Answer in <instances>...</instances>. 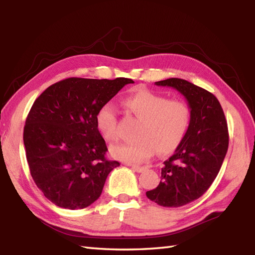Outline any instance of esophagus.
I'll return each mask as SVG.
<instances>
[{
	"mask_svg": "<svg viewBox=\"0 0 255 255\" xmlns=\"http://www.w3.org/2000/svg\"><path fill=\"white\" fill-rule=\"evenodd\" d=\"M131 169L133 171H136L137 173H141V172L147 170V167H145V166H138V165H131Z\"/></svg>",
	"mask_w": 255,
	"mask_h": 255,
	"instance_id": "1",
	"label": "esophagus"
}]
</instances>
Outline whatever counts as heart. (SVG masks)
I'll return each instance as SVG.
<instances>
[{
  "mask_svg": "<svg viewBox=\"0 0 255 255\" xmlns=\"http://www.w3.org/2000/svg\"><path fill=\"white\" fill-rule=\"evenodd\" d=\"M124 106L141 121L134 142L113 145L114 158L127 163H142L155 151L169 154L175 151L185 138L192 121L191 107L181 100H169L149 90L138 89L125 97ZM96 127L108 141L118 139L117 117L110 103L102 105L95 116Z\"/></svg>",
  "mask_w": 255,
  "mask_h": 255,
  "instance_id": "heart-1",
  "label": "heart"
}]
</instances>
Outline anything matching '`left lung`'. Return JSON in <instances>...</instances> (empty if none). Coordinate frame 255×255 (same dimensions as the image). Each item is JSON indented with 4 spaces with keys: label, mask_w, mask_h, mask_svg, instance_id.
Masks as SVG:
<instances>
[{
    "label": "left lung",
    "mask_w": 255,
    "mask_h": 255,
    "mask_svg": "<svg viewBox=\"0 0 255 255\" xmlns=\"http://www.w3.org/2000/svg\"><path fill=\"white\" fill-rule=\"evenodd\" d=\"M154 84L180 92L191 107L192 121L182 143L164 161L160 184L145 195L163 207H181L199 198L215 181L228 150V126L210 92L177 78Z\"/></svg>",
    "instance_id": "left-lung-1"
}]
</instances>
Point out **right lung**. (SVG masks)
Instances as JSON below:
<instances>
[{"mask_svg": "<svg viewBox=\"0 0 255 255\" xmlns=\"http://www.w3.org/2000/svg\"><path fill=\"white\" fill-rule=\"evenodd\" d=\"M131 79L69 78L50 85L34 102L24 127L30 174L46 198L61 208L82 209L101 196L107 175L119 166L95 116Z\"/></svg>", "mask_w": 255, "mask_h": 255, "instance_id": "right-lung-1", "label": "right lung"}]
</instances>
